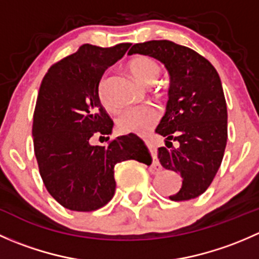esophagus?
<instances>
[{
	"instance_id": "esophagus-1",
	"label": "esophagus",
	"mask_w": 259,
	"mask_h": 259,
	"mask_svg": "<svg viewBox=\"0 0 259 259\" xmlns=\"http://www.w3.org/2000/svg\"><path fill=\"white\" fill-rule=\"evenodd\" d=\"M146 145L149 146V150H150L151 155L154 156V163H155V165L158 166V169H160V164H159L158 159H156V148L154 146V144L151 142H146Z\"/></svg>"
}]
</instances>
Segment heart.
Here are the masks:
<instances>
[{"mask_svg":"<svg viewBox=\"0 0 259 259\" xmlns=\"http://www.w3.org/2000/svg\"><path fill=\"white\" fill-rule=\"evenodd\" d=\"M130 72L138 80L146 86H151L156 82L160 75V65L154 59L143 55L134 56L127 62ZM99 99L101 104L108 110L115 111L116 108L113 105L108 93V80L103 77L99 82L98 88ZM160 113L153 105H138L126 109L117 116L116 126L121 133H135V134H145L148 133L156 121L159 120Z\"/></svg>","mask_w":259,"mask_h":259,"instance_id":"1","label":"heart"}]
</instances>
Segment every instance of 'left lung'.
Returning a JSON list of instances; mask_svg holds the SVG:
<instances>
[{"label":"left lung","instance_id":"8db88e82","mask_svg":"<svg viewBox=\"0 0 259 259\" xmlns=\"http://www.w3.org/2000/svg\"><path fill=\"white\" fill-rule=\"evenodd\" d=\"M127 54L154 57L169 71L166 113L156 127L165 137L166 148L158 149V158L183 179L179 192L169 197L171 200L199 197L221 166L228 138L227 103L218 72L204 56L169 40L135 44ZM173 141L179 143L177 148Z\"/></svg>","mask_w":259,"mask_h":259}]
</instances>
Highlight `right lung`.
Returning a JSON list of instances; mask_svg holds the SVG:
<instances>
[{
  "label": "right lung",
  "mask_w": 259,
  "mask_h": 259,
  "mask_svg": "<svg viewBox=\"0 0 259 259\" xmlns=\"http://www.w3.org/2000/svg\"><path fill=\"white\" fill-rule=\"evenodd\" d=\"M130 45L85 44L55 62L41 82L33 113V150L48 192L70 210L93 211L108 204L116 188L117 163L151 160L143 140L132 134L108 146L90 144L94 135H108L113 129L99 99V82Z\"/></svg>",
  "instance_id": "1"
}]
</instances>
